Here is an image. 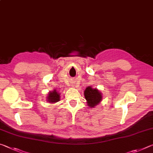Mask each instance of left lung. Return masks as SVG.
<instances>
[{
	"label": "left lung",
	"mask_w": 153,
	"mask_h": 153,
	"mask_svg": "<svg viewBox=\"0 0 153 153\" xmlns=\"http://www.w3.org/2000/svg\"><path fill=\"white\" fill-rule=\"evenodd\" d=\"M85 99L89 107H95L101 102L102 99V93L97 88H94L92 86H88L84 92Z\"/></svg>",
	"instance_id": "8db88e82"
}]
</instances>
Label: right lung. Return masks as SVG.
<instances>
[{
    "mask_svg": "<svg viewBox=\"0 0 153 153\" xmlns=\"http://www.w3.org/2000/svg\"><path fill=\"white\" fill-rule=\"evenodd\" d=\"M59 100H60V93L58 92L57 90L55 89L48 93V96L46 97V101L48 102L54 104L59 102Z\"/></svg>",
    "mask_w": 153,
    "mask_h": 153,
    "instance_id": "obj_1",
    "label": "right lung"
}]
</instances>
